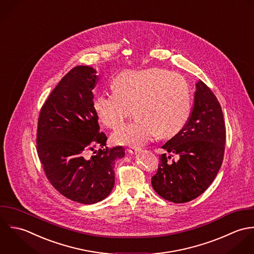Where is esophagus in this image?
I'll use <instances>...</instances> for the list:
<instances>
[{
  "instance_id": "obj_1",
  "label": "esophagus",
  "mask_w": 254,
  "mask_h": 254,
  "mask_svg": "<svg viewBox=\"0 0 254 254\" xmlns=\"http://www.w3.org/2000/svg\"><path fill=\"white\" fill-rule=\"evenodd\" d=\"M139 150H140L139 147H131V148L127 149V151L130 154H136V153L139 152Z\"/></svg>"
}]
</instances>
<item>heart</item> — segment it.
I'll return each instance as SVG.
<instances>
[{"instance_id": "obj_1", "label": "heart", "mask_w": 254, "mask_h": 254, "mask_svg": "<svg viewBox=\"0 0 254 254\" xmlns=\"http://www.w3.org/2000/svg\"><path fill=\"white\" fill-rule=\"evenodd\" d=\"M113 92L97 94L93 110L106 127L118 128L132 107L134 120L113 135L119 145L139 147L157 132L171 136L188 124L191 94L188 81L180 74L162 68L125 70L112 80Z\"/></svg>"}]
</instances>
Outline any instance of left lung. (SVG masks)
<instances>
[{
	"mask_svg": "<svg viewBox=\"0 0 254 254\" xmlns=\"http://www.w3.org/2000/svg\"><path fill=\"white\" fill-rule=\"evenodd\" d=\"M226 129L216 96L199 80L186 127L168 140L151 179L154 190L174 203L189 202L203 193L216 178L224 158ZM173 154L177 161H170Z\"/></svg>",
	"mask_w": 254,
	"mask_h": 254,
	"instance_id": "left-lung-1",
	"label": "left lung"
}]
</instances>
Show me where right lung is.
Instances as JSON below:
<instances>
[{
    "instance_id": "1",
    "label": "right lung",
    "mask_w": 254,
    "mask_h": 254,
    "mask_svg": "<svg viewBox=\"0 0 254 254\" xmlns=\"http://www.w3.org/2000/svg\"><path fill=\"white\" fill-rule=\"evenodd\" d=\"M96 73L88 65L73 67L52 91L38 119L37 153L47 179L61 194L82 204L99 202L111 193L114 165L125 156L122 146L105 147L107 136L92 105ZM89 150L95 152L90 158Z\"/></svg>"
}]
</instances>
